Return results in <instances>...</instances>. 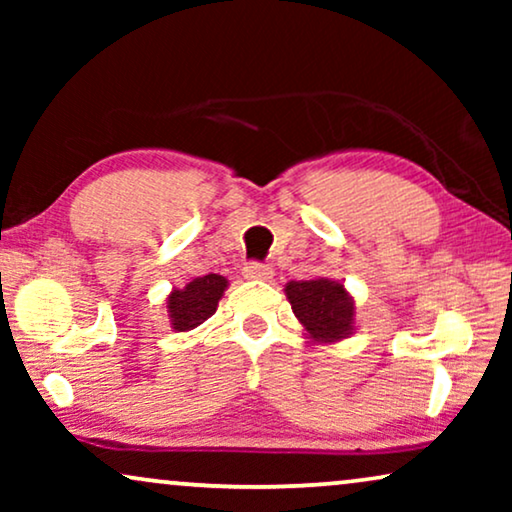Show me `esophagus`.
<instances>
[{
    "mask_svg": "<svg viewBox=\"0 0 512 512\" xmlns=\"http://www.w3.org/2000/svg\"><path fill=\"white\" fill-rule=\"evenodd\" d=\"M242 275L247 279H258V282H268V279H272V268L265 263H247Z\"/></svg>",
    "mask_w": 512,
    "mask_h": 512,
    "instance_id": "34e87169",
    "label": "esophagus"
}]
</instances>
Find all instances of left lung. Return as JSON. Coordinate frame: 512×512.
<instances>
[{"label": "left lung", "instance_id": "1", "mask_svg": "<svg viewBox=\"0 0 512 512\" xmlns=\"http://www.w3.org/2000/svg\"><path fill=\"white\" fill-rule=\"evenodd\" d=\"M291 310L312 342H340L354 333L356 307L345 284L319 277L284 286Z\"/></svg>", "mask_w": 512, "mask_h": 512}]
</instances>
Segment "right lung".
<instances>
[{"instance_id": "obj_1", "label": "right lung", "mask_w": 512, "mask_h": 512, "mask_svg": "<svg viewBox=\"0 0 512 512\" xmlns=\"http://www.w3.org/2000/svg\"><path fill=\"white\" fill-rule=\"evenodd\" d=\"M228 289V279L221 275L195 277L184 289H172L165 300L170 326L177 333L193 331L202 321H207L219 307L223 291Z\"/></svg>"}]
</instances>
